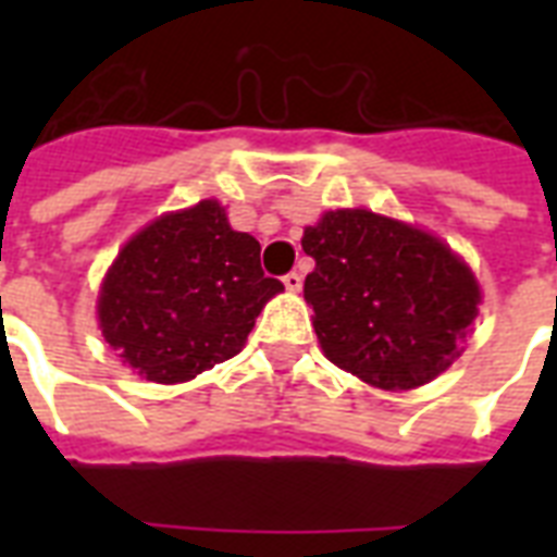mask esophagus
I'll use <instances>...</instances> for the list:
<instances>
[{
  "label": "esophagus",
  "instance_id": "34e87169",
  "mask_svg": "<svg viewBox=\"0 0 557 557\" xmlns=\"http://www.w3.org/2000/svg\"><path fill=\"white\" fill-rule=\"evenodd\" d=\"M283 286H286L288 292H300V286H304V277H300L297 271H288L286 277H283Z\"/></svg>",
  "mask_w": 557,
  "mask_h": 557
}]
</instances>
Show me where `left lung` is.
Listing matches in <instances>:
<instances>
[{"mask_svg": "<svg viewBox=\"0 0 557 557\" xmlns=\"http://www.w3.org/2000/svg\"><path fill=\"white\" fill-rule=\"evenodd\" d=\"M304 297L323 356L381 389L448 370L476 318L480 283L440 236L372 210H330L304 231Z\"/></svg>", "mask_w": 557, "mask_h": 557, "instance_id": "left-lung-1", "label": "left lung"}]
</instances>
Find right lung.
I'll list each match as a JSON object with an SVG mask.
<instances>
[{
  "mask_svg": "<svg viewBox=\"0 0 557 557\" xmlns=\"http://www.w3.org/2000/svg\"><path fill=\"white\" fill-rule=\"evenodd\" d=\"M283 283L260 269V243L227 225L216 199L164 213L121 248L100 283V332L156 384L196 379L234 358Z\"/></svg>",
  "mask_w": 557,
  "mask_h": 557,
  "instance_id": "right-lung-1",
  "label": "right lung"
}]
</instances>
